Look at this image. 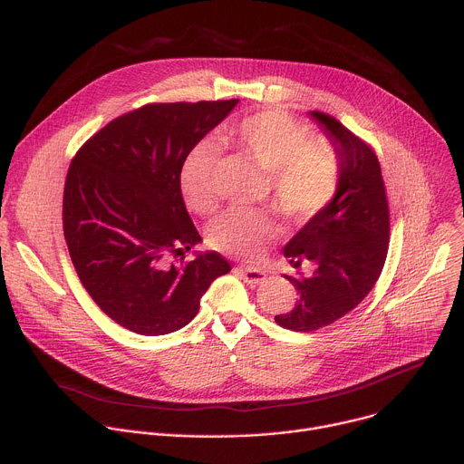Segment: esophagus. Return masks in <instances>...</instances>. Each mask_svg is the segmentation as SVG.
Segmentation results:
<instances>
[{
	"label": "esophagus",
	"instance_id": "obj_1",
	"mask_svg": "<svg viewBox=\"0 0 464 464\" xmlns=\"http://www.w3.org/2000/svg\"><path fill=\"white\" fill-rule=\"evenodd\" d=\"M242 279L247 283V285H262L264 281L268 279L266 272L264 270H258V268H249V266H240L238 268Z\"/></svg>",
	"mask_w": 464,
	"mask_h": 464
}]
</instances>
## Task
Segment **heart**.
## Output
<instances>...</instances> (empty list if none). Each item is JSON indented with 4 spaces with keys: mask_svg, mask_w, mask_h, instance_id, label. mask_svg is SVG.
<instances>
[{
    "mask_svg": "<svg viewBox=\"0 0 464 464\" xmlns=\"http://www.w3.org/2000/svg\"><path fill=\"white\" fill-rule=\"evenodd\" d=\"M268 176L272 208L288 220H306L319 213L338 187V158L328 143L306 141V130L279 110L246 117L224 136ZM218 149L200 141L183 161L181 190L188 209L208 215L217 208L213 174ZM274 235V222L258 211L235 208L209 227L217 249L256 258Z\"/></svg>",
    "mask_w": 464,
    "mask_h": 464,
    "instance_id": "obj_1",
    "label": "heart"
}]
</instances>
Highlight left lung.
I'll use <instances>...</instances> for the list:
<instances>
[{
    "instance_id": "8db88e82",
    "label": "left lung",
    "mask_w": 464,
    "mask_h": 464,
    "mask_svg": "<svg viewBox=\"0 0 464 464\" xmlns=\"http://www.w3.org/2000/svg\"><path fill=\"white\" fill-rule=\"evenodd\" d=\"M338 158V187L285 246L297 268L310 260L304 277L285 276L299 292L295 306L276 321L295 333H312L356 308L378 281L389 246V209L380 163L374 152L340 121L308 111Z\"/></svg>"
}]
</instances>
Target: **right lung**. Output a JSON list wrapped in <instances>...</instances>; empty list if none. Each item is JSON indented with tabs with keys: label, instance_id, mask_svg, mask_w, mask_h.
<instances>
[{
	"label": "right lung",
	"instance_id": "add662e5",
	"mask_svg": "<svg viewBox=\"0 0 464 464\" xmlns=\"http://www.w3.org/2000/svg\"><path fill=\"white\" fill-rule=\"evenodd\" d=\"M237 104L143 106L106 124L72 161L62 217L73 266L99 308L131 333H176L231 272L217 251L178 264L169 255L202 242L183 202L181 167Z\"/></svg>",
	"mask_w": 464,
	"mask_h": 464
}]
</instances>
